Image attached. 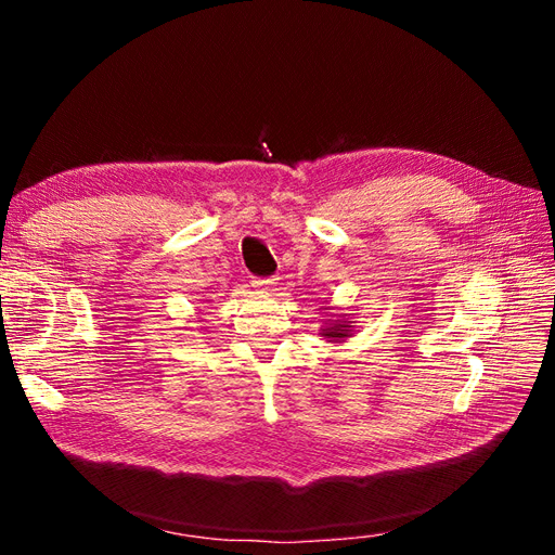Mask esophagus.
Returning <instances> with one entry per match:
<instances>
[{
	"mask_svg": "<svg viewBox=\"0 0 555 555\" xmlns=\"http://www.w3.org/2000/svg\"><path fill=\"white\" fill-rule=\"evenodd\" d=\"M251 287H255L259 294L268 296V294L275 292L278 282H275V278H259V280H251Z\"/></svg>",
	"mask_w": 555,
	"mask_h": 555,
	"instance_id": "esophagus-1",
	"label": "esophagus"
}]
</instances>
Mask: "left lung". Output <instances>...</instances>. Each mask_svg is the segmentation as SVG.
I'll return each mask as SVG.
<instances>
[{
    "label": "left lung",
    "mask_w": 555,
    "mask_h": 555,
    "mask_svg": "<svg viewBox=\"0 0 555 555\" xmlns=\"http://www.w3.org/2000/svg\"><path fill=\"white\" fill-rule=\"evenodd\" d=\"M349 314H331L322 331H319V335H324V340L328 343H345L347 338H351V333H354V322H349Z\"/></svg>",
    "instance_id": "left-lung-1"
}]
</instances>
